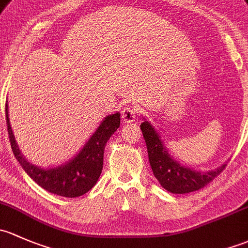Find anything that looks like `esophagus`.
<instances>
[{
  "label": "esophagus",
  "mask_w": 248,
  "mask_h": 248,
  "mask_svg": "<svg viewBox=\"0 0 248 248\" xmlns=\"http://www.w3.org/2000/svg\"><path fill=\"white\" fill-rule=\"evenodd\" d=\"M137 113H139V109L134 106H126L122 111V118H123L124 123H132L136 119Z\"/></svg>",
  "instance_id": "1"
}]
</instances>
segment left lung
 <instances>
[{
  "mask_svg": "<svg viewBox=\"0 0 248 248\" xmlns=\"http://www.w3.org/2000/svg\"><path fill=\"white\" fill-rule=\"evenodd\" d=\"M141 130L147 144L153 174L165 190L172 193H188L208 185L226 168L227 162L215 170L202 172L181 165L170 155L161 136L153 124L143 118Z\"/></svg>",
  "mask_w": 248,
  "mask_h": 248,
  "instance_id": "1",
  "label": "left lung"
}]
</instances>
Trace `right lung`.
I'll return each mask as SVG.
<instances>
[{
    "instance_id": "1",
    "label": "right lung",
    "mask_w": 248,
    "mask_h": 248,
    "mask_svg": "<svg viewBox=\"0 0 248 248\" xmlns=\"http://www.w3.org/2000/svg\"><path fill=\"white\" fill-rule=\"evenodd\" d=\"M6 121L13 153L31 179L53 195L74 198L88 192L100 177L106 143L121 125V113L116 112L106 116L75 156L50 168L33 165L22 155L9 122L8 103H6Z\"/></svg>"
}]
</instances>
